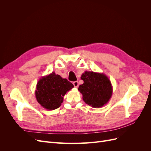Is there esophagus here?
Instances as JSON below:
<instances>
[{
  "label": "esophagus",
  "instance_id": "obj_1",
  "mask_svg": "<svg viewBox=\"0 0 151 151\" xmlns=\"http://www.w3.org/2000/svg\"><path fill=\"white\" fill-rule=\"evenodd\" d=\"M73 84H74L75 88H77V87H78V86H79V83L77 81H75V82H74V83H73Z\"/></svg>",
  "mask_w": 151,
  "mask_h": 151
}]
</instances>
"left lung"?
Wrapping results in <instances>:
<instances>
[{
	"instance_id": "obj_1",
	"label": "left lung",
	"mask_w": 151,
	"mask_h": 151,
	"mask_svg": "<svg viewBox=\"0 0 151 151\" xmlns=\"http://www.w3.org/2000/svg\"><path fill=\"white\" fill-rule=\"evenodd\" d=\"M81 79L84 81L78 90L84 101L93 108H101L110 99L113 88L108 77L103 73L85 71Z\"/></svg>"
}]
</instances>
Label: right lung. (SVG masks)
I'll return each mask as SVG.
<instances>
[{"label":"right lung","instance_id":"right-lung-1","mask_svg":"<svg viewBox=\"0 0 151 151\" xmlns=\"http://www.w3.org/2000/svg\"><path fill=\"white\" fill-rule=\"evenodd\" d=\"M73 88L74 85L70 82L53 72L40 79L36 84L35 96L41 106L53 110L61 106L63 96Z\"/></svg>","mask_w":151,"mask_h":151}]
</instances>
